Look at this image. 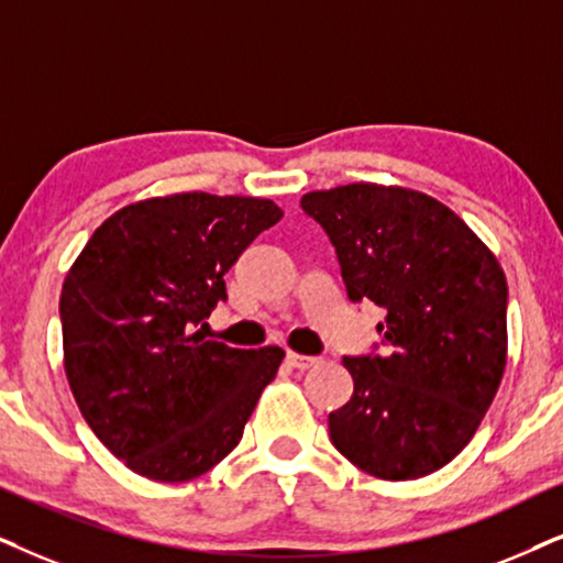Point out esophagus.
I'll use <instances>...</instances> for the list:
<instances>
[{
	"label": "esophagus",
	"mask_w": 563,
	"mask_h": 563,
	"mask_svg": "<svg viewBox=\"0 0 563 563\" xmlns=\"http://www.w3.org/2000/svg\"><path fill=\"white\" fill-rule=\"evenodd\" d=\"M288 366L298 368V372H306V368H317L322 364V358H317V355H301V353H288L286 355Z\"/></svg>",
	"instance_id": "esophagus-1"
}]
</instances>
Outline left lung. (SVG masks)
Returning <instances> with one entry per match:
<instances>
[{"instance_id":"obj_1","label":"left lung","mask_w":563,"mask_h":563,"mask_svg":"<svg viewBox=\"0 0 563 563\" xmlns=\"http://www.w3.org/2000/svg\"><path fill=\"white\" fill-rule=\"evenodd\" d=\"M301 208L330 236L347 298H372L382 353L345 355L353 395L330 439L382 481L423 478L475 437L507 366V277L460 216L423 191L355 181Z\"/></svg>"}]
</instances>
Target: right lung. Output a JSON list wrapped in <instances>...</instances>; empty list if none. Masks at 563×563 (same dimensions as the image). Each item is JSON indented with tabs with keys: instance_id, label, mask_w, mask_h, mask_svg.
<instances>
[{
	"instance_id": "add662e5",
	"label": "right lung",
	"mask_w": 563,
	"mask_h": 563,
	"mask_svg": "<svg viewBox=\"0 0 563 563\" xmlns=\"http://www.w3.org/2000/svg\"><path fill=\"white\" fill-rule=\"evenodd\" d=\"M273 199L151 197L106 218L64 277V372L82 418L142 478L184 483L239 444L286 353L205 340L223 275L275 225Z\"/></svg>"
}]
</instances>
